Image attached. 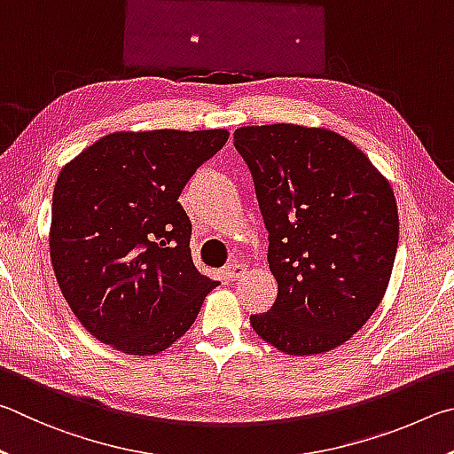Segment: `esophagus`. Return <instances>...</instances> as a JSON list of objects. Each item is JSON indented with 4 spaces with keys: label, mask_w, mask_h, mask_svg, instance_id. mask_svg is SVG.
Instances as JSON below:
<instances>
[{
    "label": "esophagus",
    "mask_w": 454,
    "mask_h": 454,
    "mask_svg": "<svg viewBox=\"0 0 454 454\" xmlns=\"http://www.w3.org/2000/svg\"><path fill=\"white\" fill-rule=\"evenodd\" d=\"M245 273H247V267H245L243 263H231V265L227 267V271H225V275L229 277V281L241 279Z\"/></svg>",
    "instance_id": "34e87169"
}]
</instances>
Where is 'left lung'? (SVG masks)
Wrapping results in <instances>:
<instances>
[{"label":"left lung","instance_id":"left-lung-1","mask_svg":"<svg viewBox=\"0 0 454 454\" xmlns=\"http://www.w3.org/2000/svg\"><path fill=\"white\" fill-rule=\"evenodd\" d=\"M269 231L275 305L251 315L257 335L285 355L347 343L380 305L399 245L388 179L340 133L295 123L235 133Z\"/></svg>","mask_w":454,"mask_h":454}]
</instances>
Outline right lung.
Segmentation results:
<instances>
[{
    "label": "right lung",
    "instance_id": "right-lung-1",
    "mask_svg": "<svg viewBox=\"0 0 454 454\" xmlns=\"http://www.w3.org/2000/svg\"><path fill=\"white\" fill-rule=\"evenodd\" d=\"M227 129L115 131L63 167L50 255L79 323L117 351L155 355L195 323L219 281L197 271L181 189Z\"/></svg>",
    "mask_w": 454,
    "mask_h": 454
}]
</instances>
